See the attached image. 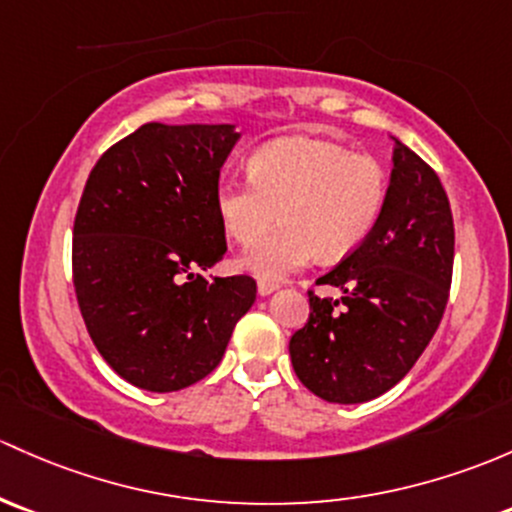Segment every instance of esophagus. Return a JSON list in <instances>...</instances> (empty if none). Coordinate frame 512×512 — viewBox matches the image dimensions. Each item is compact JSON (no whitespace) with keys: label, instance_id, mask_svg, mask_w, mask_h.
Instances as JSON below:
<instances>
[{"label":"esophagus","instance_id":"obj_1","mask_svg":"<svg viewBox=\"0 0 512 512\" xmlns=\"http://www.w3.org/2000/svg\"><path fill=\"white\" fill-rule=\"evenodd\" d=\"M274 289H277L274 282H257V294H260V297H270Z\"/></svg>","mask_w":512,"mask_h":512}]
</instances>
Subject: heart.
I'll list each match as a JSON object with an SVG mask.
<instances>
[{"label":"heart","mask_w":512,"mask_h":512,"mask_svg":"<svg viewBox=\"0 0 512 512\" xmlns=\"http://www.w3.org/2000/svg\"><path fill=\"white\" fill-rule=\"evenodd\" d=\"M250 181L225 176L213 203L220 225L252 245L279 217L283 228L242 257L262 282L299 272L321 252L343 260L373 233L385 206V169L368 154L311 137L274 139L247 161Z\"/></svg>","instance_id":"heart-1"}]
</instances>
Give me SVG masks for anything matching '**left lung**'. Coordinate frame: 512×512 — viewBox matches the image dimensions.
I'll list each match as a JSON object with an SVG mask.
<instances>
[{
  "mask_svg": "<svg viewBox=\"0 0 512 512\" xmlns=\"http://www.w3.org/2000/svg\"><path fill=\"white\" fill-rule=\"evenodd\" d=\"M385 206L368 240L309 292L311 314L289 341L297 378L316 397L358 405L405 378L432 341L451 287L454 218L439 176L392 137Z\"/></svg>",
  "mask_w": 512,
  "mask_h": 512,
  "instance_id": "8db88e82",
  "label": "left lung"
}]
</instances>
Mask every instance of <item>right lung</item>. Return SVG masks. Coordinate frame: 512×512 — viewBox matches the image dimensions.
<instances>
[{
	"mask_svg": "<svg viewBox=\"0 0 512 512\" xmlns=\"http://www.w3.org/2000/svg\"><path fill=\"white\" fill-rule=\"evenodd\" d=\"M235 125L147 122L90 171L73 228V284L102 358L149 392H176L223 360L255 304L252 277H213L225 230L213 193Z\"/></svg>",
	"mask_w": 512,
	"mask_h": 512,
	"instance_id": "add662e5",
	"label": "right lung"
}]
</instances>
